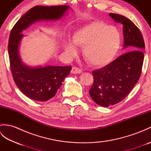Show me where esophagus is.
Segmentation results:
<instances>
[{
  "mask_svg": "<svg viewBox=\"0 0 151 151\" xmlns=\"http://www.w3.org/2000/svg\"><path fill=\"white\" fill-rule=\"evenodd\" d=\"M82 73V70L80 69L78 67H74L72 68L71 70V73L72 74H80Z\"/></svg>",
  "mask_w": 151,
  "mask_h": 151,
  "instance_id": "esophagus-1",
  "label": "esophagus"
}]
</instances>
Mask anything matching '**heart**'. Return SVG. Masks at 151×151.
Returning <instances> with one entry per match:
<instances>
[{
	"instance_id": "1",
	"label": "heart",
	"mask_w": 151,
	"mask_h": 151,
	"mask_svg": "<svg viewBox=\"0 0 151 151\" xmlns=\"http://www.w3.org/2000/svg\"><path fill=\"white\" fill-rule=\"evenodd\" d=\"M72 42L82 47V55L91 65H107L116 55L121 43V36L116 28L100 21H93L76 30L72 36ZM65 50L69 55L75 52L70 42L65 44Z\"/></svg>"
}]
</instances>
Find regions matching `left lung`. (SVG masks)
<instances>
[{
	"mask_svg": "<svg viewBox=\"0 0 151 151\" xmlns=\"http://www.w3.org/2000/svg\"><path fill=\"white\" fill-rule=\"evenodd\" d=\"M109 15L123 24V48L127 52L92 72L94 82L89 95L95 102L104 107L121 102L133 89L142 73L145 49L142 34L132 21L121 15Z\"/></svg>",
	"mask_w": 151,
	"mask_h": 151,
	"instance_id": "1",
	"label": "left lung"
}]
</instances>
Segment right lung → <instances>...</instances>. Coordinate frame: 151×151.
<instances>
[{
    "mask_svg": "<svg viewBox=\"0 0 151 151\" xmlns=\"http://www.w3.org/2000/svg\"><path fill=\"white\" fill-rule=\"evenodd\" d=\"M69 7L68 6H36L19 19L13 27L8 41V54L13 78L19 89L27 97L37 101L52 98L70 73V66L29 67L22 62L19 47L22 30L40 21L58 20Z\"/></svg>",
    "mask_w": 151,
    "mask_h": 151,
    "instance_id": "1",
    "label": "right lung"
}]
</instances>
